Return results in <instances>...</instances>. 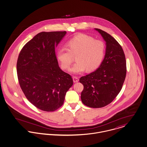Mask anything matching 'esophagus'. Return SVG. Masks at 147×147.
<instances>
[{
  "mask_svg": "<svg viewBox=\"0 0 147 147\" xmlns=\"http://www.w3.org/2000/svg\"><path fill=\"white\" fill-rule=\"evenodd\" d=\"M73 82L74 83H77V82H78L79 81V78L77 77H76V76H74L73 77Z\"/></svg>",
  "mask_w": 147,
  "mask_h": 147,
  "instance_id": "34e87169",
  "label": "esophagus"
}]
</instances>
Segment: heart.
<instances>
[{"instance_id":"1","label":"heart","mask_w":147,"mask_h":147,"mask_svg":"<svg viewBox=\"0 0 147 147\" xmlns=\"http://www.w3.org/2000/svg\"><path fill=\"white\" fill-rule=\"evenodd\" d=\"M68 49L61 47L57 52V59L63 70H68L76 57V63L70 69L73 74H78L86 70H96L103 61L106 46L100 40H95L90 36L79 34L69 40Z\"/></svg>"}]
</instances>
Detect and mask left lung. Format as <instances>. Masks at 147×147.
Returning a JSON list of instances; mask_svg holds the SVG:
<instances>
[{"label": "left lung", "instance_id": "1", "mask_svg": "<svg viewBox=\"0 0 147 147\" xmlns=\"http://www.w3.org/2000/svg\"><path fill=\"white\" fill-rule=\"evenodd\" d=\"M106 41L105 58L96 71L82 77L84 88L81 100L92 108H101L110 104L122 88L126 74V59L121 46L110 34L95 28Z\"/></svg>", "mask_w": 147, "mask_h": 147}]
</instances>
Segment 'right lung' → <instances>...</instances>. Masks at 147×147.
Here are the masks:
<instances>
[{"label": "right lung", "mask_w": 147, "mask_h": 147, "mask_svg": "<svg viewBox=\"0 0 147 147\" xmlns=\"http://www.w3.org/2000/svg\"><path fill=\"white\" fill-rule=\"evenodd\" d=\"M66 31L42 32L23 47L17 63L20 86L27 99L47 112L60 108L73 84L59 67L55 49Z\"/></svg>", "instance_id": "obj_1"}]
</instances>
